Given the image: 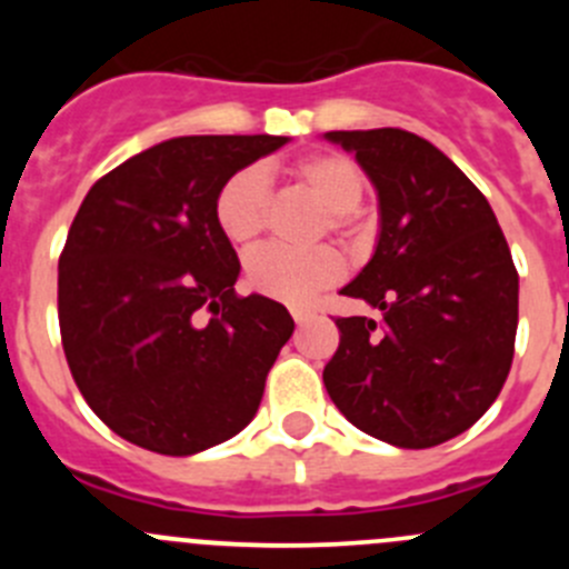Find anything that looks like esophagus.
I'll return each mask as SVG.
<instances>
[{
    "label": "esophagus",
    "instance_id": "1",
    "mask_svg": "<svg viewBox=\"0 0 569 569\" xmlns=\"http://www.w3.org/2000/svg\"><path fill=\"white\" fill-rule=\"evenodd\" d=\"M290 313H293L296 325H305V321H310L316 316L310 308H293V310H290Z\"/></svg>",
    "mask_w": 569,
    "mask_h": 569
}]
</instances>
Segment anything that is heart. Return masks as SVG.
I'll use <instances>...</instances> for the list:
<instances>
[{
  "label": "heart",
  "mask_w": 569,
  "mask_h": 569,
  "mask_svg": "<svg viewBox=\"0 0 569 569\" xmlns=\"http://www.w3.org/2000/svg\"><path fill=\"white\" fill-rule=\"evenodd\" d=\"M293 179L325 208L321 233L347 236L353 239L361 230V216L356 204L365 196V176L347 156L310 153L293 164ZM216 224L224 239L236 248H250L270 219V184L259 168H241L216 193ZM345 276V261L339 250H284L264 248L253 253L244 264V279L250 290L288 305H301L319 290L330 288Z\"/></svg>",
  "instance_id": "1"
}]
</instances>
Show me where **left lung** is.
Wrapping results in <instances>:
<instances>
[{
    "label": "left lung",
    "mask_w": 569,
    "mask_h": 569,
    "mask_svg": "<svg viewBox=\"0 0 569 569\" xmlns=\"http://www.w3.org/2000/svg\"><path fill=\"white\" fill-rule=\"evenodd\" d=\"M379 190L373 259L341 293L381 313L336 319L325 387L350 425L425 450L499 399L516 350L519 273L496 213L439 148L399 128L333 130Z\"/></svg>",
    "instance_id": "1"
}]
</instances>
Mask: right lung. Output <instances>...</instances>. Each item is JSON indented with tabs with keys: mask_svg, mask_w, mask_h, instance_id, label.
<instances>
[{
	"mask_svg": "<svg viewBox=\"0 0 569 569\" xmlns=\"http://www.w3.org/2000/svg\"><path fill=\"white\" fill-rule=\"evenodd\" d=\"M288 136H179L84 196L59 256L64 359L116 436L162 456L222 445L259 410L293 336L288 308L239 296L216 193Z\"/></svg>",
	"mask_w": 569,
	"mask_h": 569,
	"instance_id": "1",
	"label": "right lung"
}]
</instances>
